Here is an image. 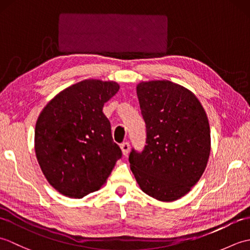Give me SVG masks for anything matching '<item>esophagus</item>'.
<instances>
[{
	"label": "esophagus",
	"instance_id": "obj_1",
	"mask_svg": "<svg viewBox=\"0 0 250 250\" xmlns=\"http://www.w3.org/2000/svg\"><path fill=\"white\" fill-rule=\"evenodd\" d=\"M120 148H121L122 153H124V156H126L129 153V150H130V144L128 142L122 143V144L120 145Z\"/></svg>",
	"mask_w": 250,
	"mask_h": 250
}]
</instances>
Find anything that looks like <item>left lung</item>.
Segmentation results:
<instances>
[{
  "label": "left lung",
  "mask_w": 250,
  "mask_h": 250,
  "mask_svg": "<svg viewBox=\"0 0 250 250\" xmlns=\"http://www.w3.org/2000/svg\"><path fill=\"white\" fill-rule=\"evenodd\" d=\"M137 98L146 124L144 150L132 149L131 171L151 198L172 202L203 175L210 153V129L195 95L169 81L142 82Z\"/></svg>",
  "instance_id": "left-lung-1"
}]
</instances>
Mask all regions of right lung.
Returning a JSON list of instances; mask_svg holds the SVG:
<instances>
[{
	"mask_svg": "<svg viewBox=\"0 0 250 250\" xmlns=\"http://www.w3.org/2000/svg\"><path fill=\"white\" fill-rule=\"evenodd\" d=\"M115 82L84 79L50 100L37 118L34 148L42 172L58 192L82 199L106 183L121 149L114 143L104 103Z\"/></svg>",
	"mask_w": 250,
	"mask_h": 250,
	"instance_id": "obj_1",
	"label": "right lung"
}]
</instances>
